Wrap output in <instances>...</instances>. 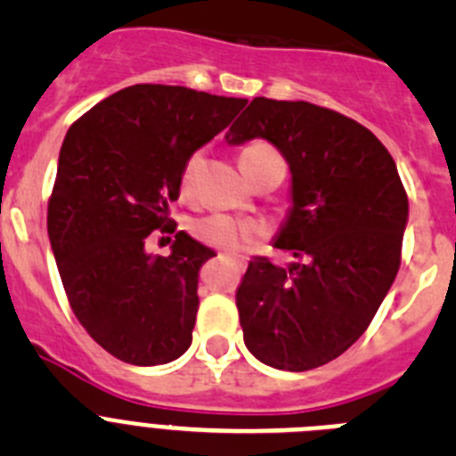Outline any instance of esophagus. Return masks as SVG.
Masks as SVG:
<instances>
[{"mask_svg": "<svg viewBox=\"0 0 456 456\" xmlns=\"http://www.w3.org/2000/svg\"><path fill=\"white\" fill-rule=\"evenodd\" d=\"M216 257H221V260H225V257H228V256H224V253H219V256H216ZM232 265H235L237 269H241V267H244V263H240V260H235V263H232Z\"/></svg>", "mask_w": 456, "mask_h": 456, "instance_id": "34e87169", "label": "esophagus"}]
</instances>
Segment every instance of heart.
Masks as SVG:
<instances>
[{"label": "heart", "instance_id": "obj_1", "mask_svg": "<svg viewBox=\"0 0 456 456\" xmlns=\"http://www.w3.org/2000/svg\"><path fill=\"white\" fill-rule=\"evenodd\" d=\"M272 157H281L272 146L267 143H251L241 151L240 164L241 171H251V167H256L257 162L263 159H272ZM205 167V155L203 152H193L189 155V159L184 162L183 168V189L187 193H191L193 184L199 180L200 171ZM191 232L199 237L203 244L208 247L224 248V251H240L251 241V225L244 224L241 219L228 215H208L200 216L191 224Z\"/></svg>", "mask_w": 456, "mask_h": 456}]
</instances>
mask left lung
I'll list each match as a JSON object with an SVG mask.
<instances>
[{
	"label": "left lung",
	"mask_w": 456,
	"mask_h": 456,
	"mask_svg": "<svg viewBox=\"0 0 456 456\" xmlns=\"http://www.w3.org/2000/svg\"><path fill=\"white\" fill-rule=\"evenodd\" d=\"M260 136L292 173V209L273 247L294 263L256 256L235 301L248 352L305 372L363 336L402 263L409 199L386 146L368 127L299 100L253 98L225 141Z\"/></svg>",
	"instance_id": "8db88e82"
}]
</instances>
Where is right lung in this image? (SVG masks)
I'll return each mask as SVG.
<instances>
[{
	"instance_id": "right-lung-1",
	"label": "right lung",
	"mask_w": 456,
	"mask_h": 456,
	"mask_svg": "<svg viewBox=\"0 0 456 456\" xmlns=\"http://www.w3.org/2000/svg\"><path fill=\"white\" fill-rule=\"evenodd\" d=\"M247 104L187 86L134 84L70 125L47 203V235L70 308L123 363L162 365L191 345L199 272L215 251L175 232L168 256L148 235L173 232L193 151Z\"/></svg>"
}]
</instances>
